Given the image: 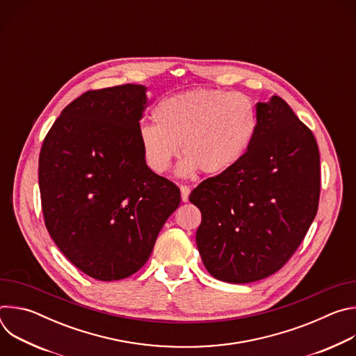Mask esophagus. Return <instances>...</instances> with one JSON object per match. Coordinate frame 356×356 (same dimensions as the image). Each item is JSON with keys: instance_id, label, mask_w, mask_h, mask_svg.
<instances>
[{"instance_id": "1", "label": "esophagus", "mask_w": 356, "mask_h": 356, "mask_svg": "<svg viewBox=\"0 0 356 356\" xmlns=\"http://www.w3.org/2000/svg\"><path fill=\"white\" fill-rule=\"evenodd\" d=\"M180 193H181V201L187 202L188 195H190V187L188 186H180Z\"/></svg>"}]
</instances>
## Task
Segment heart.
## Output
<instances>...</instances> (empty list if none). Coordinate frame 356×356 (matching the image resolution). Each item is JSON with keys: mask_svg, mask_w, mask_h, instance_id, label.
Listing matches in <instances>:
<instances>
[{"mask_svg": "<svg viewBox=\"0 0 356 356\" xmlns=\"http://www.w3.org/2000/svg\"><path fill=\"white\" fill-rule=\"evenodd\" d=\"M155 124H145L138 139L145 163L155 173H166L180 149L183 177L202 172L221 175L239 163L258 129V111L238 92L197 88L162 98L154 108ZM181 147L179 148L178 146Z\"/></svg>", "mask_w": 356, "mask_h": 356, "instance_id": "obj_1", "label": "heart"}]
</instances>
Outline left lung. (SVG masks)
<instances>
[{"mask_svg": "<svg viewBox=\"0 0 356 356\" xmlns=\"http://www.w3.org/2000/svg\"><path fill=\"white\" fill-rule=\"evenodd\" d=\"M258 129L243 159L198 184L195 234L206 269L250 283L277 272L306 236L318 209L320 154L313 132L286 101L258 103Z\"/></svg>", "mask_w": 356, "mask_h": 356, "instance_id": "left-lung-1", "label": "left lung"}]
</instances>
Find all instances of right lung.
<instances>
[{
    "instance_id": "add662e5",
    "label": "right lung",
    "mask_w": 356,
    "mask_h": 356,
    "mask_svg": "<svg viewBox=\"0 0 356 356\" xmlns=\"http://www.w3.org/2000/svg\"><path fill=\"white\" fill-rule=\"evenodd\" d=\"M146 87L87 91L62 111L39 155L46 228L97 280L125 279L149 259L180 190L152 172L138 139Z\"/></svg>"
}]
</instances>
